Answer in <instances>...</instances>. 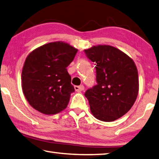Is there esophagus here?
Segmentation results:
<instances>
[{"label": "esophagus", "instance_id": "esophagus-1", "mask_svg": "<svg viewBox=\"0 0 159 159\" xmlns=\"http://www.w3.org/2000/svg\"><path fill=\"white\" fill-rule=\"evenodd\" d=\"M75 89L77 92H80V91H82V90H84V86L81 85V86H75Z\"/></svg>", "mask_w": 159, "mask_h": 159}]
</instances>
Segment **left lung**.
Wrapping results in <instances>:
<instances>
[{"label":"left lung","instance_id":"1","mask_svg":"<svg viewBox=\"0 0 159 159\" xmlns=\"http://www.w3.org/2000/svg\"><path fill=\"white\" fill-rule=\"evenodd\" d=\"M84 52L96 65L97 84L84 93L91 112L101 121H115L129 112L137 98L135 64L125 53L110 45L93 46Z\"/></svg>","mask_w":159,"mask_h":159}]
</instances>
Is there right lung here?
Segmentation results:
<instances>
[{
	"instance_id": "obj_1",
	"label": "right lung",
	"mask_w": 159,
	"mask_h": 159,
	"mask_svg": "<svg viewBox=\"0 0 159 159\" xmlns=\"http://www.w3.org/2000/svg\"><path fill=\"white\" fill-rule=\"evenodd\" d=\"M77 49L63 42H54L30 53L21 73L22 89L29 103L45 115L66 109L74 87L67 67Z\"/></svg>"
}]
</instances>
